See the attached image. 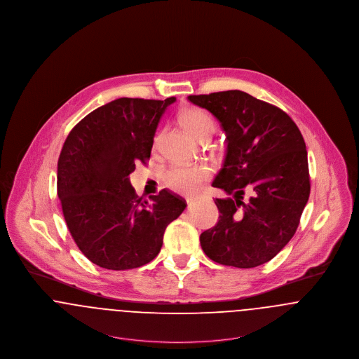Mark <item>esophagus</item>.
<instances>
[{
	"label": "esophagus",
	"instance_id": "esophagus-1",
	"mask_svg": "<svg viewBox=\"0 0 359 359\" xmlns=\"http://www.w3.org/2000/svg\"><path fill=\"white\" fill-rule=\"evenodd\" d=\"M186 201H187V205H189V206H191V205H192V203H194V202L196 201V198H187Z\"/></svg>",
	"mask_w": 359,
	"mask_h": 359
}]
</instances>
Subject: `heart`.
<instances>
[{
	"label": "heart",
	"mask_w": 359,
	"mask_h": 359,
	"mask_svg": "<svg viewBox=\"0 0 359 359\" xmlns=\"http://www.w3.org/2000/svg\"><path fill=\"white\" fill-rule=\"evenodd\" d=\"M180 122L191 135L199 141H208L217 127L210 114L196 107L186 109L180 116ZM210 175V168L205 164L179 165L169 169L165 173V184L177 192L190 194L206 182Z\"/></svg>",
	"instance_id": "b5f03b06"
}]
</instances>
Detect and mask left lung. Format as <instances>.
Returning <instances> with one entry per match:
<instances>
[{"instance_id": "8db88e82", "label": "left lung", "mask_w": 359, "mask_h": 359, "mask_svg": "<svg viewBox=\"0 0 359 359\" xmlns=\"http://www.w3.org/2000/svg\"><path fill=\"white\" fill-rule=\"evenodd\" d=\"M189 100L210 111L228 142L212 180L228 196L214 201L219 219L201 234L202 250L224 266L264 264L292 240L309 199L302 134L285 111L243 90L191 95Z\"/></svg>"}]
</instances>
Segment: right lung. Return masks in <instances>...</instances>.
Masks as SVG:
<instances>
[{
	"label": "right lung",
	"instance_id": "obj_1",
	"mask_svg": "<svg viewBox=\"0 0 359 359\" xmlns=\"http://www.w3.org/2000/svg\"><path fill=\"white\" fill-rule=\"evenodd\" d=\"M175 100L116 99L88 114L65 141L58 198L74 243L99 267L118 271L151 262L187 206L167 189L142 202L128 177L150 158L160 119Z\"/></svg>",
	"mask_w": 359,
	"mask_h": 359
}]
</instances>
